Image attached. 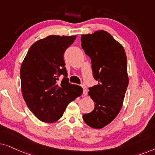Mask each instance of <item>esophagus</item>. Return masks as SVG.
<instances>
[{
	"instance_id": "obj_1",
	"label": "esophagus",
	"mask_w": 155,
	"mask_h": 155,
	"mask_svg": "<svg viewBox=\"0 0 155 155\" xmlns=\"http://www.w3.org/2000/svg\"><path fill=\"white\" fill-rule=\"evenodd\" d=\"M81 87H82V88H83V94H84V96H86V94H87V93H88L87 88H86V86H84V85H82Z\"/></svg>"
}]
</instances>
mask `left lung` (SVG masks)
<instances>
[{
  "mask_svg": "<svg viewBox=\"0 0 155 155\" xmlns=\"http://www.w3.org/2000/svg\"><path fill=\"white\" fill-rule=\"evenodd\" d=\"M81 47L91 59L97 85L88 88L94 110L84 114L83 120L91 127L100 129L108 125L122 108L128 86L127 57L123 45L106 31L82 35Z\"/></svg>",
  "mask_w": 155,
  "mask_h": 155,
  "instance_id": "obj_1",
  "label": "left lung"
}]
</instances>
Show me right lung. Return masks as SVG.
<instances>
[{
  "instance_id": "obj_1",
  "label": "right lung",
  "mask_w": 155,
  "mask_h": 155,
  "mask_svg": "<svg viewBox=\"0 0 155 155\" xmlns=\"http://www.w3.org/2000/svg\"><path fill=\"white\" fill-rule=\"evenodd\" d=\"M76 35H49L33 44L21 67L22 96L33 114L44 123L57 122L68 104L81 96L80 86L69 83L64 53ZM64 76L58 81L59 76Z\"/></svg>"
}]
</instances>
